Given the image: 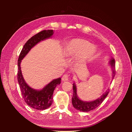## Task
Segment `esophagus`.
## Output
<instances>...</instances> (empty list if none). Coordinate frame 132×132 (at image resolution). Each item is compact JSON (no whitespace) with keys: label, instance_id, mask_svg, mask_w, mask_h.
<instances>
[{"label":"esophagus","instance_id":"obj_1","mask_svg":"<svg viewBox=\"0 0 132 132\" xmlns=\"http://www.w3.org/2000/svg\"><path fill=\"white\" fill-rule=\"evenodd\" d=\"M69 80V76L68 75H64L63 76V77H62V80L63 81H68Z\"/></svg>","mask_w":132,"mask_h":132}]
</instances>
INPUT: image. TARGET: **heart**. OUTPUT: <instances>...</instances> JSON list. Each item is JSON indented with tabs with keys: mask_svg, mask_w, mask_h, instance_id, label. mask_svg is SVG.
Instances as JSON below:
<instances>
[{
	"mask_svg": "<svg viewBox=\"0 0 132 132\" xmlns=\"http://www.w3.org/2000/svg\"><path fill=\"white\" fill-rule=\"evenodd\" d=\"M66 55L71 56H77L79 64L86 63L91 61L96 53V48L92 44L82 39H73L66 44Z\"/></svg>",
	"mask_w": 132,
	"mask_h": 132,
	"instance_id": "1",
	"label": "heart"
}]
</instances>
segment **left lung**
Here are the masks:
<instances>
[{"mask_svg":"<svg viewBox=\"0 0 132 132\" xmlns=\"http://www.w3.org/2000/svg\"><path fill=\"white\" fill-rule=\"evenodd\" d=\"M109 63L110 64L112 69V79L114 78L115 76V59L113 58L109 61ZM73 94L72 100H71V102H72V104L73 107L77 110L81 111V112H88L93 109H95L96 108L101 104L102 101H104L105 98L108 95L109 93V89L108 90L106 91L103 94H102L100 98H97L94 101H84L82 100H80L77 96V87L76 85L75 82L73 84Z\"/></svg>","mask_w":132,"mask_h":132,"instance_id":"1","label":"left lung"}]
</instances>
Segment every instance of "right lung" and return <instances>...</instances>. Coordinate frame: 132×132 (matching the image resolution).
<instances>
[{
  "instance_id": "right-lung-1",
  "label": "right lung",
  "mask_w": 132,
  "mask_h": 132,
  "mask_svg": "<svg viewBox=\"0 0 132 132\" xmlns=\"http://www.w3.org/2000/svg\"><path fill=\"white\" fill-rule=\"evenodd\" d=\"M53 34V31L48 30L42 31L34 35L24 44L18 59L17 80L22 95L28 105L38 110H44L52 105L53 91L56 87L61 84V78L53 80L41 90H35L27 84L22 75L20 64L23 58L34 46L41 41L50 38Z\"/></svg>"
}]
</instances>
